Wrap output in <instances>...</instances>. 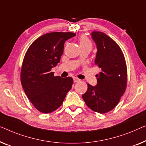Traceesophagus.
<instances>
[{
	"label": "esophagus",
	"instance_id": "1",
	"mask_svg": "<svg viewBox=\"0 0 146 146\" xmlns=\"http://www.w3.org/2000/svg\"><path fill=\"white\" fill-rule=\"evenodd\" d=\"M73 81L75 82V83H77V82L80 81V79H79L77 77H73Z\"/></svg>",
	"mask_w": 146,
	"mask_h": 146
}]
</instances>
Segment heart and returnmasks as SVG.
<instances>
[{
  "label": "heart",
  "mask_w": 146,
  "mask_h": 146,
  "mask_svg": "<svg viewBox=\"0 0 146 146\" xmlns=\"http://www.w3.org/2000/svg\"><path fill=\"white\" fill-rule=\"evenodd\" d=\"M79 45L80 47L90 46L92 47V43L89 38L85 36H81L79 39Z\"/></svg>",
  "instance_id": "b5f03b06"
}]
</instances>
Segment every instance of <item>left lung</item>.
<instances>
[{"instance_id": "obj_1", "label": "left lung", "mask_w": 146, "mask_h": 146, "mask_svg": "<svg viewBox=\"0 0 146 146\" xmlns=\"http://www.w3.org/2000/svg\"><path fill=\"white\" fill-rule=\"evenodd\" d=\"M97 52L94 64L101 71L97 84L88 83L87 92L82 95L85 103L92 110L106 113L116 106L127 85V67L122 51L116 42L101 32H93Z\"/></svg>"}]
</instances>
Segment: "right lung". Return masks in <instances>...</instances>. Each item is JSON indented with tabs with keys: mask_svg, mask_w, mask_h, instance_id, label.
Instances as JSON below:
<instances>
[{
	"mask_svg": "<svg viewBox=\"0 0 146 146\" xmlns=\"http://www.w3.org/2000/svg\"><path fill=\"white\" fill-rule=\"evenodd\" d=\"M73 32H51L36 39L24 57L20 73L22 86L34 107L42 113L57 110L72 87L71 77L54 76L52 68L59 63L65 41Z\"/></svg>",
	"mask_w": 146,
	"mask_h": 146,
	"instance_id": "right-lung-1",
	"label": "right lung"
}]
</instances>
